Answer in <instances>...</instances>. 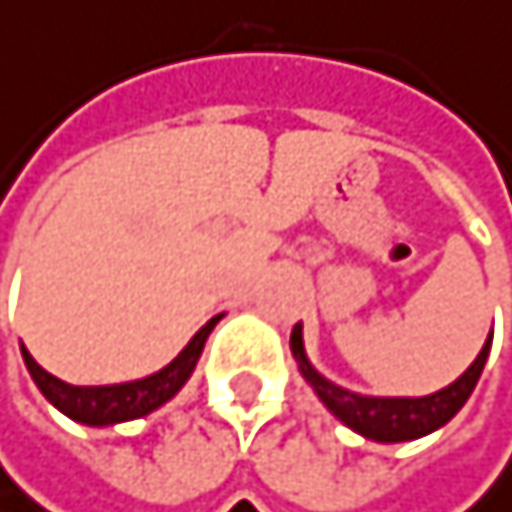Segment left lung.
Here are the masks:
<instances>
[{
  "label": "left lung",
  "mask_w": 512,
  "mask_h": 512,
  "mask_svg": "<svg viewBox=\"0 0 512 512\" xmlns=\"http://www.w3.org/2000/svg\"><path fill=\"white\" fill-rule=\"evenodd\" d=\"M492 349V334L483 346V352L473 361L452 385L425 394V397H367V394H355L349 388L334 385L331 379H324L306 358L303 349V327L294 324L291 331V352L297 358V367L303 373V379L312 385V391L321 397V404L331 410L346 428L358 431L367 440L376 443H404V440H419L437 428H443L464 404L470 391L477 388L480 373L486 367Z\"/></svg>",
  "instance_id": "obj_1"
}]
</instances>
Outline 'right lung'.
Wrapping results in <instances>:
<instances>
[{
	"mask_svg": "<svg viewBox=\"0 0 512 512\" xmlns=\"http://www.w3.org/2000/svg\"><path fill=\"white\" fill-rule=\"evenodd\" d=\"M218 321H221V315L209 318L191 337V343L163 370H157L145 379L121 382V385H69V382L51 376L42 364H35V358L26 352V346H20V352H23V364H26L32 382L39 385V391L63 416H69L81 425H90V428H108L118 422L142 419V416L160 410L166 400H172L181 391V385L191 379V373L203 355V346Z\"/></svg>",
	"mask_w": 512,
	"mask_h": 512,
	"instance_id": "obj_1",
	"label": "right lung"
}]
</instances>
